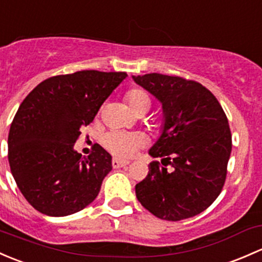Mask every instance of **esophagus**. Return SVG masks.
Returning a JSON list of instances; mask_svg holds the SVG:
<instances>
[{
    "label": "esophagus",
    "mask_w": 262,
    "mask_h": 262,
    "mask_svg": "<svg viewBox=\"0 0 262 262\" xmlns=\"http://www.w3.org/2000/svg\"><path fill=\"white\" fill-rule=\"evenodd\" d=\"M112 164H113V168H122V167L128 166L129 162H126V161H120V159L114 158V159H113V161H112Z\"/></svg>",
    "instance_id": "34e87169"
}]
</instances>
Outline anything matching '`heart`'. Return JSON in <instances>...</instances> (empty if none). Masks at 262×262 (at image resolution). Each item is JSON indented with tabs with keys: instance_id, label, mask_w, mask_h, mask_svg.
<instances>
[{
	"instance_id": "heart-1",
	"label": "heart",
	"mask_w": 262,
	"mask_h": 262,
	"mask_svg": "<svg viewBox=\"0 0 262 262\" xmlns=\"http://www.w3.org/2000/svg\"><path fill=\"white\" fill-rule=\"evenodd\" d=\"M130 108L136 113L148 112L150 108V99L140 89H133L126 94ZM103 143L106 148L115 156L120 158H128L137 152L138 148L144 144V139L138 134L124 133V132H110L105 134Z\"/></svg>"
}]
</instances>
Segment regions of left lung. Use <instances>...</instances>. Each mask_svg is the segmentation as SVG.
I'll list each match as a JSON object with an SVG mask.
<instances>
[{"mask_svg": "<svg viewBox=\"0 0 262 262\" xmlns=\"http://www.w3.org/2000/svg\"><path fill=\"white\" fill-rule=\"evenodd\" d=\"M163 110L161 134L149 156L148 176L136 186L137 198L158 219L180 221L203 212L221 193L232 149L230 125L219 100L200 82L180 76H132Z\"/></svg>", "mask_w": 262, "mask_h": 262, "instance_id": "obj_1", "label": "left lung"}]
</instances>
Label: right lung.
<instances>
[{"label":"right lung","mask_w":262,"mask_h":262,"mask_svg":"<svg viewBox=\"0 0 262 262\" xmlns=\"http://www.w3.org/2000/svg\"><path fill=\"white\" fill-rule=\"evenodd\" d=\"M126 73L76 71L46 79L22 101L8 133V163L16 184L38 212L62 217L84 210L112 170L96 144L88 158L74 149Z\"/></svg>","instance_id":"add662e5"}]
</instances>
